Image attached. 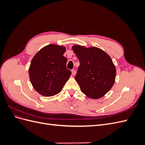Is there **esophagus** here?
Wrapping results in <instances>:
<instances>
[{
	"instance_id": "obj_1",
	"label": "esophagus",
	"mask_w": 145,
	"mask_h": 145,
	"mask_svg": "<svg viewBox=\"0 0 145 145\" xmlns=\"http://www.w3.org/2000/svg\"><path fill=\"white\" fill-rule=\"evenodd\" d=\"M71 72H72V76H74L76 74V70L75 69H72L71 70Z\"/></svg>"
}]
</instances>
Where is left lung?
Instances as JSON below:
<instances>
[{
	"mask_svg": "<svg viewBox=\"0 0 145 145\" xmlns=\"http://www.w3.org/2000/svg\"><path fill=\"white\" fill-rule=\"evenodd\" d=\"M72 49L80 62L75 80L81 91L91 99L103 97L115 82L116 69L111 57L96 47L74 45Z\"/></svg>",
	"mask_w": 145,
	"mask_h": 145,
	"instance_id": "obj_1",
	"label": "left lung"
}]
</instances>
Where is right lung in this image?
Returning <instances> with one entry per match:
<instances>
[{
    "instance_id": "obj_1",
    "label": "right lung",
    "mask_w": 145,
    "mask_h": 145,
    "mask_svg": "<svg viewBox=\"0 0 145 145\" xmlns=\"http://www.w3.org/2000/svg\"><path fill=\"white\" fill-rule=\"evenodd\" d=\"M63 46L48 45L34 56L29 68L31 83L37 93L50 97L59 93L71 71L67 68Z\"/></svg>"
}]
</instances>
